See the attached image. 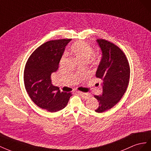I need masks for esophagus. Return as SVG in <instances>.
<instances>
[{"instance_id":"esophagus-1","label":"esophagus","mask_w":151,"mask_h":151,"mask_svg":"<svg viewBox=\"0 0 151 151\" xmlns=\"http://www.w3.org/2000/svg\"><path fill=\"white\" fill-rule=\"evenodd\" d=\"M78 93L80 95V96L81 97H83V99H87L89 98L90 96H91V95H90L89 93L81 92H78Z\"/></svg>"}]
</instances>
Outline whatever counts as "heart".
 Returning a JSON list of instances; mask_svg holds the SVG:
<instances>
[{
    "label": "heart",
    "mask_w": 151,
    "mask_h": 151,
    "mask_svg": "<svg viewBox=\"0 0 151 151\" xmlns=\"http://www.w3.org/2000/svg\"><path fill=\"white\" fill-rule=\"evenodd\" d=\"M70 54L74 55L77 61L78 62L84 61L88 62L90 58H91L92 61L96 62L97 57L96 55H92L93 48L87 42L83 41H78L72 44L70 47ZM92 56L91 57V55ZM91 58H90V57ZM64 58L63 57L61 62H63Z\"/></svg>",
    "instance_id": "1"
}]
</instances>
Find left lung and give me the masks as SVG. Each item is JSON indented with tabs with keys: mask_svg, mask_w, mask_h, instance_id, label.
I'll use <instances>...</instances> for the list:
<instances>
[{
	"mask_svg": "<svg viewBox=\"0 0 151 151\" xmlns=\"http://www.w3.org/2000/svg\"><path fill=\"white\" fill-rule=\"evenodd\" d=\"M102 52V58L96 77L102 81V95L94 96L99 102L95 110L103 113L117 104L125 93L130 76V68L122 50L105 39H97Z\"/></svg>",
	"mask_w": 151,
	"mask_h": 151,
	"instance_id": "1",
	"label": "left lung"
}]
</instances>
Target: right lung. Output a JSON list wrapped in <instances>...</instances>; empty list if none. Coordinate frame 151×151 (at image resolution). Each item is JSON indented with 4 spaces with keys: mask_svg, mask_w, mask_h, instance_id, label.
<instances>
[{
    "mask_svg": "<svg viewBox=\"0 0 151 151\" xmlns=\"http://www.w3.org/2000/svg\"><path fill=\"white\" fill-rule=\"evenodd\" d=\"M71 39L48 41L35 50L29 57L24 70L25 89L32 101L51 113L63 109L72 96L61 92L52 85L50 75L59 68L65 47Z\"/></svg>",
    "mask_w": 151,
    "mask_h": 151,
    "instance_id": "add662e5",
    "label": "right lung"
}]
</instances>
